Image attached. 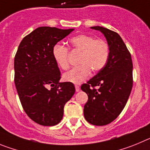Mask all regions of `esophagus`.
Segmentation results:
<instances>
[{
  "label": "esophagus",
  "instance_id": "esophagus-1",
  "mask_svg": "<svg viewBox=\"0 0 150 150\" xmlns=\"http://www.w3.org/2000/svg\"><path fill=\"white\" fill-rule=\"evenodd\" d=\"M75 90H76V92H78L79 90H80V87L78 86V85H75Z\"/></svg>",
  "mask_w": 150,
  "mask_h": 150
}]
</instances>
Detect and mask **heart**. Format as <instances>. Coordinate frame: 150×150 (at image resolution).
Segmentation results:
<instances>
[{
    "instance_id": "1",
    "label": "heart",
    "mask_w": 150,
    "mask_h": 150,
    "mask_svg": "<svg viewBox=\"0 0 150 150\" xmlns=\"http://www.w3.org/2000/svg\"><path fill=\"white\" fill-rule=\"evenodd\" d=\"M72 48L81 52L78 59V67L63 75L66 81L80 83L87 80L91 72L97 74L101 72L108 61L110 46L106 40L95 39L88 34H79L70 39ZM53 57L58 67L63 70L69 67V49L61 44H56L53 48Z\"/></svg>"
}]
</instances>
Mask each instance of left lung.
I'll list each match as a JSON object with an SVG mask.
<instances>
[{"instance_id":"left-lung-1","label":"left lung","mask_w":150,"mask_h":150,"mask_svg":"<svg viewBox=\"0 0 150 150\" xmlns=\"http://www.w3.org/2000/svg\"><path fill=\"white\" fill-rule=\"evenodd\" d=\"M100 30L110 46L107 65L81 89L88 96L83 115L89 123L105 125L118 117L126 105L133 85L132 56L120 36L108 28L91 27Z\"/></svg>"}]
</instances>
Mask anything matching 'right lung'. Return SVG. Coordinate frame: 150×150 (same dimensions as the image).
Segmentation results:
<instances>
[{
  "label": "right lung",
  "mask_w": 150,
  "mask_h": 150,
  "mask_svg": "<svg viewBox=\"0 0 150 150\" xmlns=\"http://www.w3.org/2000/svg\"><path fill=\"white\" fill-rule=\"evenodd\" d=\"M74 29L40 27L24 37L14 59V81L22 108L36 123L58 124L65 104L75 92L72 82L60 83L53 48Z\"/></svg>",
  "instance_id": "add662e5"
}]
</instances>
